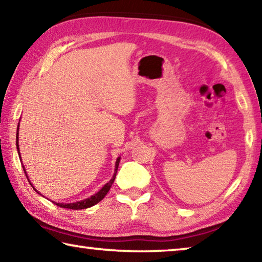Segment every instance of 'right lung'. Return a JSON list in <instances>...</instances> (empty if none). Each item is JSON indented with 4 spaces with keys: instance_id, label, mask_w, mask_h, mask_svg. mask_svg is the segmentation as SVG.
Returning a JSON list of instances; mask_svg holds the SVG:
<instances>
[{
    "instance_id": "obj_1",
    "label": "right lung",
    "mask_w": 262,
    "mask_h": 262,
    "mask_svg": "<svg viewBox=\"0 0 262 262\" xmlns=\"http://www.w3.org/2000/svg\"><path fill=\"white\" fill-rule=\"evenodd\" d=\"M18 127H19V125H18ZM16 145H17V151H18V156L20 157L19 145H18V132H17V135H16ZM19 159H20V162H21V158H19ZM119 163H120V157H119V158L117 159V162H115V172H114V174H113V177H112V179H111L107 184H105V185H104V187L101 188V189L99 190V192H97L96 194L92 195V196L85 199V200H82V201H78V202H74V203H56V202H54V201H52V202H53V203H55L56 206H59V207H61V208H68V209H74V210H78V209H86V208H90V207H92V206L97 205V203L100 202V201L103 200V199L105 198V195L108 193V190H110V188H111V186H112V184L114 183L115 176H117V171H118ZM23 170H24V173H25V176H26V178H28V180H29L30 185L32 186V187H33V185L31 184V181H30V179H29L28 173H26L24 165H23ZM33 189H34L35 192H37L38 194H40V193H39L38 190L35 189L34 187H33ZM40 195H41V194H40Z\"/></svg>"
}]
</instances>
